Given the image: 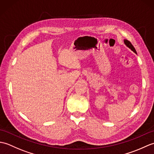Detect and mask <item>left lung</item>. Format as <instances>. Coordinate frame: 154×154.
Returning <instances> with one entry per match:
<instances>
[{
    "mask_svg": "<svg viewBox=\"0 0 154 154\" xmlns=\"http://www.w3.org/2000/svg\"><path fill=\"white\" fill-rule=\"evenodd\" d=\"M124 44L126 45L128 48H129L130 50H131L132 51H133L134 52V53L136 54V51L135 50V48H134L132 44L130 43V42L128 40H126V39H124Z\"/></svg>",
    "mask_w": 154,
    "mask_h": 154,
    "instance_id": "obj_1",
    "label": "left lung"
}]
</instances>
